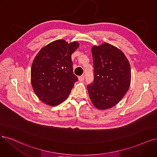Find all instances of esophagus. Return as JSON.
Masks as SVG:
<instances>
[{"label": "esophagus", "mask_w": 157, "mask_h": 157, "mask_svg": "<svg viewBox=\"0 0 157 157\" xmlns=\"http://www.w3.org/2000/svg\"><path fill=\"white\" fill-rule=\"evenodd\" d=\"M85 79V75H82L79 76V82H83V81Z\"/></svg>", "instance_id": "34e87169"}]
</instances>
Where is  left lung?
Instances as JSON below:
<instances>
[{
  "mask_svg": "<svg viewBox=\"0 0 157 157\" xmlns=\"http://www.w3.org/2000/svg\"><path fill=\"white\" fill-rule=\"evenodd\" d=\"M94 82L88 85L90 99L98 109L114 107L124 98L131 83V67L124 54L104 43L92 48Z\"/></svg>",
  "mask_w": 157,
  "mask_h": 157,
  "instance_id": "left-lung-1",
  "label": "left lung"
}]
</instances>
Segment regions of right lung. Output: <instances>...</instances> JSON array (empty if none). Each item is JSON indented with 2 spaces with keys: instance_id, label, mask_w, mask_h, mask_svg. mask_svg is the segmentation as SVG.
Segmentation results:
<instances>
[{
  "instance_id": "obj_1",
  "label": "right lung",
  "mask_w": 157,
  "mask_h": 157,
  "mask_svg": "<svg viewBox=\"0 0 157 157\" xmlns=\"http://www.w3.org/2000/svg\"><path fill=\"white\" fill-rule=\"evenodd\" d=\"M79 43L59 39L40 50L33 61L31 82L40 101L51 106L59 105L78 80L73 72L71 56Z\"/></svg>"
}]
</instances>
